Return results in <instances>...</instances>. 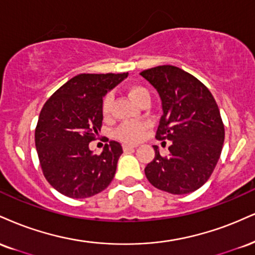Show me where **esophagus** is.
Returning <instances> with one entry per match:
<instances>
[{"label":"esophagus","instance_id":"obj_1","mask_svg":"<svg viewBox=\"0 0 255 255\" xmlns=\"http://www.w3.org/2000/svg\"><path fill=\"white\" fill-rule=\"evenodd\" d=\"M136 145H133V143H124V149L126 152L127 151H130V149L135 148Z\"/></svg>","mask_w":255,"mask_h":255}]
</instances>
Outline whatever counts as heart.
I'll use <instances>...</instances> for the list:
<instances>
[{
  "mask_svg": "<svg viewBox=\"0 0 255 255\" xmlns=\"http://www.w3.org/2000/svg\"><path fill=\"white\" fill-rule=\"evenodd\" d=\"M127 93L128 96H129L136 104H141L142 102L151 100L149 91L147 90L145 87H142V85H131V87L128 88ZM112 103L113 94H107L106 96H104L102 102V112L104 116L109 115L110 108H112ZM145 129L146 125L143 124V122H128V124L122 125L118 129V131H116V134H118L120 139H122L124 141L134 142V141H137L142 137L143 133H145Z\"/></svg>",
  "mask_w": 255,
  "mask_h": 255,
  "instance_id": "b5f03b06",
  "label": "heart"
}]
</instances>
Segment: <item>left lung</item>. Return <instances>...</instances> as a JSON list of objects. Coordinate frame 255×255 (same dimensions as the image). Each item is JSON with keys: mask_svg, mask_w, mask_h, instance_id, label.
Instances as JSON below:
<instances>
[{"mask_svg": "<svg viewBox=\"0 0 255 255\" xmlns=\"http://www.w3.org/2000/svg\"><path fill=\"white\" fill-rule=\"evenodd\" d=\"M140 75L161 100L155 137L170 141L166 157L153 146L155 157L145 167L147 179L172 195L194 192L209 179L222 151L225 127L219 107L203 83L179 67L161 65Z\"/></svg>", "mask_w": 255, "mask_h": 255, "instance_id": "left-lung-1", "label": "left lung"}]
</instances>
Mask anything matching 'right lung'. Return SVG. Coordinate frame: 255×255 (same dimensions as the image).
I'll use <instances>...</instances> for the list:
<instances>
[{
  "label": "right lung",
  "instance_id": "1",
  "mask_svg": "<svg viewBox=\"0 0 255 255\" xmlns=\"http://www.w3.org/2000/svg\"><path fill=\"white\" fill-rule=\"evenodd\" d=\"M127 73H81L60 87L40 112L35 147L47 182L71 198L103 191L115 176L122 146L110 141L100 155L89 142L101 131L102 102Z\"/></svg>",
  "mask_w": 255,
  "mask_h": 255
}]
</instances>
